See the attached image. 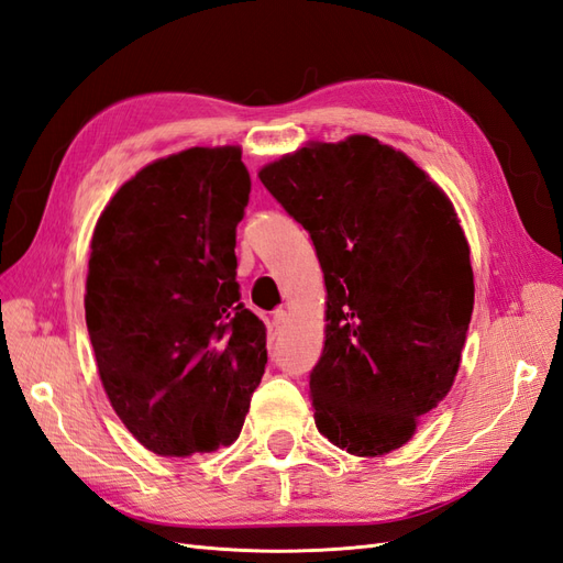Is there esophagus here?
<instances>
[{
	"label": "esophagus",
	"instance_id": "esophagus-1",
	"mask_svg": "<svg viewBox=\"0 0 563 563\" xmlns=\"http://www.w3.org/2000/svg\"><path fill=\"white\" fill-rule=\"evenodd\" d=\"M284 323H286V312L284 310H277L275 314H272V331H275V335L282 333Z\"/></svg>",
	"mask_w": 563,
	"mask_h": 563
}]
</instances>
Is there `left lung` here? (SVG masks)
<instances>
[{
    "label": "left lung",
    "mask_w": 563,
    "mask_h": 563,
    "mask_svg": "<svg viewBox=\"0 0 563 563\" xmlns=\"http://www.w3.org/2000/svg\"><path fill=\"white\" fill-rule=\"evenodd\" d=\"M258 176L310 232L327 282V340L310 371L319 432L352 455L399 449L449 395L472 319L453 203L371 135L312 143Z\"/></svg>",
    "instance_id": "8db88e82"
}]
</instances>
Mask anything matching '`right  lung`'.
<instances>
[{
	"label": "right lung",
	"mask_w": 563,
	"mask_h": 563,
	"mask_svg": "<svg viewBox=\"0 0 563 563\" xmlns=\"http://www.w3.org/2000/svg\"><path fill=\"white\" fill-rule=\"evenodd\" d=\"M249 192L240 147H192L145 166L98 218L87 329L114 413L157 455L230 446L265 373V323L236 284Z\"/></svg>",
	"instance_id": "right-lung-1"
}]
</instances>
